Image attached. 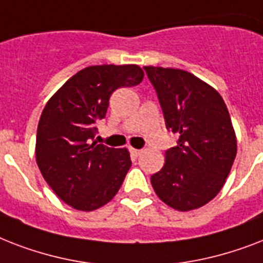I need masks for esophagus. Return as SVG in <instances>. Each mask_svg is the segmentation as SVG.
Segmentation results:
<instances>
[{"label":"esophagus","instance_id":"34e87169","mask_svg":"<svg viewBox=\"0 0 263 263\" xmlns=\"http://www.w3.org/2000/svg\"><path fill=\"white\" fill-rule=\"evenodd\" d=\"M129 153H131V156L138 157V156H140V153H142V150H139V148L129 147Z\"/></svg>","mask_w":263,"mask_h":263}]
</instances>
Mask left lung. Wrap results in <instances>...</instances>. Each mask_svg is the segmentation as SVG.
Returning <instances> with one entry per match:
<instances>
[{
  "mask_svg": "<svg viewBox=\"0 0 263 263\" xmlns=\"http://www.w3.org/2000/svg\"><path fill=\"white\" fill-rule=\"evenodd\" d=\"M160 99L165 125L179 135L152 176L162 202L188 212L221 191L236 157L237 143L224 99L212 86L183 69L143 67Z\"/></svg>",
  "mask_w": 263,
  "mask_h": 263,
  "instance_id": "1",
  "label": "left lung"
}]
</instances>
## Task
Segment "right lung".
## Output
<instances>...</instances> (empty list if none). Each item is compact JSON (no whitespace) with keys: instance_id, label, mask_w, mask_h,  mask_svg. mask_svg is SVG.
<instances>
[{"instance_id":"1","label":"right lung","mask_w":263,"mask_h":263,"mask_svg":"<svg viewBox=\"0 0 263 263\" xmlns=\"http://www.w3.org/2000/svg\"><path fill=\"white\" fill-rule=\"evenodd\" d=\"M143 76L135 64L92 65L47 101L36 131V164L55 195L76 210L92 212L106 204L131 168L127 148L95 142V123L105 119L113 91L138 86Z\"/></svg>"}]
</instances>
